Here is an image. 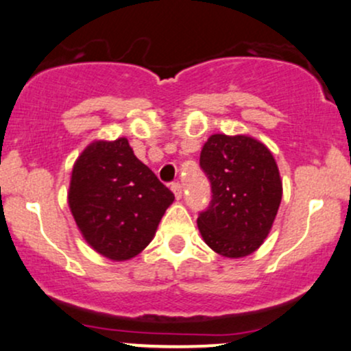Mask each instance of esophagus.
I'll use <instances>...</instances> for the list:
<instances>
[{
	"label": "esophagus",
	"mask_w": 351,
	"mask_h": 351,
	"mask_svg": "<svg viewBox=\"0 0 351 351\" xmlns=\"http://www.w3.org/2000/svg\"><path fill=\"white\" fill-rule=\"evenodd\" d=\"M171 191L175 193L176 199H181V196H183V186L180 183H171Z\"/></svg>",
	"instance_id": "obj_1"
}]
</instances>
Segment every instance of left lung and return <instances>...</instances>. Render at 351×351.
Here are the masks:
<instances>
[{"instance_id":"left-lung-1","label":"left lung","mask_w":351,"mask_h":351,"mask_svg":"<svg viewBox=\"0 0 351 351\" xmlns=\"http://www.w3.org/2000/svg\"><path fill=\"white\" fill-rule=\"evenodd\" d=\"M199 167L211 183V203L199 213L204 243L224 257L252 254L271 232L282 181L271 150L247 135H211Z\"/></svg>"}]
</instances>
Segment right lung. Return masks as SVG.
Segmentation results:
<instances>
[{
  "mask_svg": "<svg viewBox=\"0 0 351 351\" xmlns=\"http://www.w3.org/2000/svg\"><path fill=\"white\" fill-rule=\"evenodd\" d=\"M67 199L88 245L107 259L127 261L150 244L175 195L122 136L92 142L80 153Z\"/></svg>",
  "mask_w": 351,
  "mask_h": 351,
  "instance_id": "obj_1",
  "label": "right lung"
}]
</instances>
